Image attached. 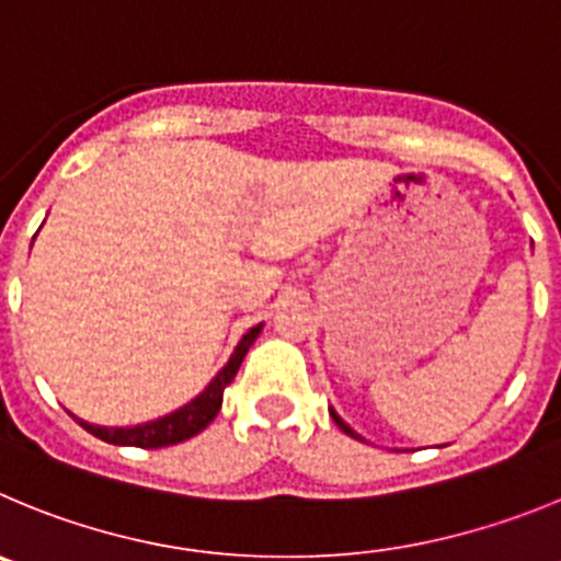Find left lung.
I'll return each mask as SVG.
<instances>
[{
    "instance_id": "1",
    "label": "left lung",
    "mask_w": 561,
    "mask_h": 561,
    "mask_svg": "<svg viewBox=\"0 0 561 561\" xmlns=\"http://www.w3.org/2000/svg\"><path fill=\"white\" fill-rule=\"evenodd\" d=\"M330 416H332V419H335V425H337V427H341V431H343V433H346V436L357 438V442H366V438H363V436H360V433H355V431H352V427H350V425H346V422H343V419H341V416H337V413H335V411H332V408H330Z\"/></svg>"
}]
</instances>
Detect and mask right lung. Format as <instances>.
Here are the masks:
<instances>
[{
	"label": "right lung",
	"mask_w": 561,
	"mask_h": 561,
	"mask_svg": "<svg viewBox=\"0 0 561 561\" xmlns=\"http://www.w3.org/2000/svg\"><path fill=\"white\" fill-rule=\"evenodd\" d=\"M262 324L251 327L240 343L231 352L229 363L220 368L218 375L211 377L209 386L195 397L193 402H186L181 405L179 411L168 413V416H159L153 422H145V425H134V427H100V425H89L83 419H78L80 427L92 433V436L103 438L108 444H119V447H145V450H156V447H170V444L186 442V438L198 436L206 425H209L211 419L218 416L220 405H224V391L231 380H234L237 368L243 363L245 352L251 350V343L256 341L260 335Z\"/></svg>",
	"instance_id": "right-lung-1"
}]
</instances>
